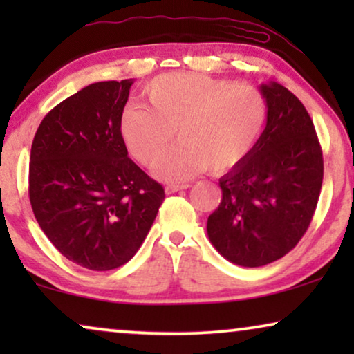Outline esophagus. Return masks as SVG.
I'll use <instances>...</instances> for the list:
<instances>
[{
  "label": "esophagus",
  "instance_id": "34e87169",
  "mask_svg": "<svg viewBox=\"0 0 354 354\" xmlns=\"http://www.w3.org/2000/svg\"><path fill=\"white\" fill-rule=\"evenodd\" d=\"M190 187L188 183H183V185H167L166 187V193L167 195H171V193H176V192H180V190H187V188Z\"/></svg>",
  "mask_w": 354,
  "mask_h": 354
}]
</instances>
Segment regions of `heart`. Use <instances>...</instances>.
I'll use <instances>...</instances> for the list:
<instances>
[{"mask_svg": "<svg viewBox=\"0 0 354 354\" xmlns=\"http://www.w3.org/2000/svg\"><path fill=\"white\" fill-rule=\"evenodd\" d=\"M143 96L149 108L127 104L120 113V138L140 164L151 167L176 131L181 143L154 169L164 182L188 180L207 167L214 174L240 167L268 119V101L258 88L193 72L159 75Z\"/></svg>", "mask_w": 354, "mask_h": 354, "instance_id": "b5f03b06", "label": "heart"}]
</instances>
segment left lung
<instances>
[{
    "instance_id": "1",
    "label": "left lung",
    "mask_w": 354,
    "mask_h": 354,
    "mask_svg": "<svg viewBox=\"0 0 354 354\" xmlns=\"http://www.w3.org/2000/svg\"><path fill=\"white\" fill-rule=\"evenodd\" d=\"M268 119L248 159L219 178L207 217L212 246L230 263L261 268L293 250L311 224L322 187L321 145L306 108L277 82L261 84Z\"/></svg>"
}]
</instances>
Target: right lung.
I'll use <instances>...</instances> for the list:
<instances>
[{
    "label": "right lung",
    "instance_id": "right-lung-1",
    "mask_svg": "<svg viewBox=\"0 0 354 354\" xmlns=\"http://www.w3.org/2000/svg\"><path fill=\"white\" fill-rule=\"evenodd\" d=\"M132 84L77 91L45 115L32 143L28 195L38 225L62 256L90 270L129 263L164 200L120 138Z\"/></svg>",
    "mask_w": 354,
    "mask_h": 354
}]
</instances>
